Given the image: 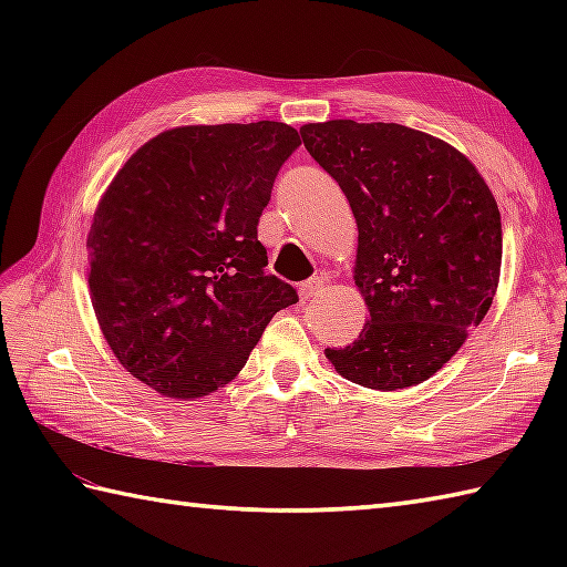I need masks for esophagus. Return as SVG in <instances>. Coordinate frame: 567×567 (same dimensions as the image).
I'll list each match as a JSON object with an SVG mask.
<instances>
[{
	"instance_id": "obj_1",
	"label": "esophagus",
	"mask_w": 567,
	"mask_h": 567,
	"mask_svg": "<svg viewBox=\"0 0 567 567\" xmlns=\"http://www.w3.org/2000/svg\"><path fill=\"white\" fill-rule=\"evenodd\" d=\"M321 290H323V280H321V277H311V280H307V282H302V285L297 287L299 302H309V299H315Z\"/></svg>"
}]
</instances>
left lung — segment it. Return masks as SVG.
Segmentation results:
<instances>
[{"label": "left lung", "instance_id": "left-lung-1", "mask_svg": "<svg viewBox=\"0 0 567 567\" xmlns=\"http://www.w3.org/2000/svg\"><path fill=\"white\" fill-rule=\"evenodd\" d=\"M351 204L353 280L370 319L327 348L341 378L394 392L429 380L492 307L502 268L497 199L465 155L402 124L333 118L299 128Z\"/></svg>", "mask_w": 567, "mask_h": 567}]
</instances>
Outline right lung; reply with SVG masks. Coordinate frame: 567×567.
Returning a JSON list of instances; mask_svg holds the SVG:
<instances>
[{
  "instance_id": "add662e5",
  "label": "right lung",
  "mask_w": 567,
  "mask_h": 567,
  "mask_svg": "<svg viewBox=\"0 0 567 567\" xmlns=\"http://www.w3.org/2000/svg\"><path fill=\"white\" fill-rule=\"evenodd\" d=\"M302 143L280 122L175 126L131 155L92 214L90 299L126 372L173 400L231 382L277 311L258 221Z\"/></svg>"
}]
</instances>
